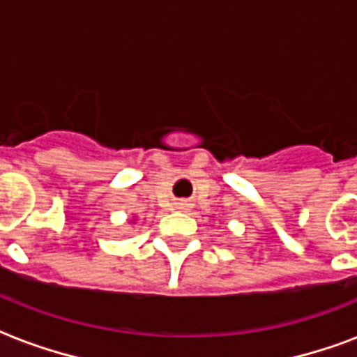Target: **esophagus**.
I'll return each mask as SVG.
<instances>
[{
    "mask_svg": "<svg viewBox=\"0 0 357 357\" xmlns=\"http://www.w3.org/2000/svg\"><path fill=\"white\" fill-rule=\"evenodd\" d=\"M190 206H192V204L188 203V201H182V203H178V208H181V210H188Z\"/></svg>",
    "mask_w": 357,
    "mask_h": 357,
    "instance_id": "esophagus-1",
    "label": "esophagus"
}]
</instances>
